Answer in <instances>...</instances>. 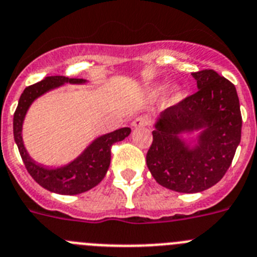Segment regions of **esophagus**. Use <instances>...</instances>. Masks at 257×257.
Segmentation results:
<instances>
[{
  "instance_id": "34e87169",
  "label": "esophagus",
  "mask_w": 257,
  "mask_h": 257,
  "mask_svg": "<svg viewBox=\"0 0 257 257\" xmlns=\"http://www.w3.org/2000/svg\"><path fill=\"white\" fill-rule=\"evenodd\" d=\"M150 123V119L147 116H140L137 117V119H134L133 121V128H141V126H146V125H149Z\"/></svg>"
}]
</instances>
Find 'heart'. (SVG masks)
<instances>
[{
    "mask_svg": "<svg viewBox=\"0 0 257 257\" xmlns=\"http://www.w3.org/2000/svg\"><path fill=\"white\" fill-rule=\"evenodd\" d=\"M168 88H169L168 84H161V85H159V87H156V89H155V93L161 94V93H164V92L168 91ZM170 100H172V102H178V101L182 100V92H180L179 89L174 91V93H173V96Z\"/></svg>",
    "mask_w": 257,
    "mask_h": 257,
    "instance_id": "heart-1",
    "label": "heart"
}]
</instances>
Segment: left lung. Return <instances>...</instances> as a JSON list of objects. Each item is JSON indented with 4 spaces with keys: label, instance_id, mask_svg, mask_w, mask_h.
<instances>
[{
    "label": "left lung",
    "instance_id": "left-lung-1",
    "mask_svg": "<svg viewBox=\"0 0 257 257\" xmlns=\"http://www.w3.org/2000/svg\"><path fill=\"white\" fill-rule=\"evenodd\" d=\"M198 91L164 110L152 131L146 163L157 183L180 193L215 186L241 142L242 116L233 83L211 69L192 73ZM201 130L191 148L180 134Z\"/></svg>",
    "mask_w": 257,
    "mask_h": 257
}]
</instances>
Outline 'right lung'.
Returning <instances> with one entry per match:
<instances>
[{"label": "right lung", "instance_id": "right-lung-1", "mask_svg": "<svg viewBox=\"0 0 257 257\" xmlns=\"http://www.w3.org/2000/svg\"><path fill=\"white\" fill-rule=\"evenodd\" d=\"M85 82V79L68 78L62 75L45 78L41 82L29 85L24 89L14 114V138L28 173L39 186L59 195H79L96 187L103 179L110 166L111 146L123 141L131 134V128H120L111 133L103 134L96 138L75 160L61 168H45L41 164H37L29 156L22 137L23 121L29 106L39 96L65 83L83 84Z\"/></svg>", "mask_w": 257, "mask_h": 257}]
</instances>
